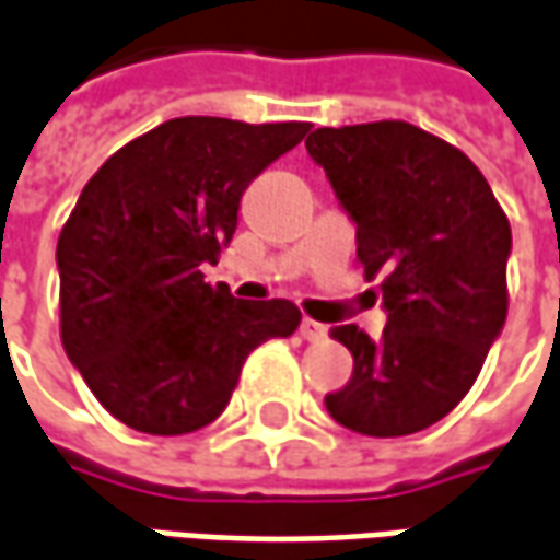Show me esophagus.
I'll return each instance as SVG.
<instances>
[{
    "label": "esophagus",
    "mask_w": 560,
    "mask_h": 560,
    "mask_svg": "<svg viewBox=\"0 0 560 560\" xmlns=\"http://www.w3.org/2000/svg\"><path fill=\"white\" fill-rule=\"evenodd\" d=\"M300 337H303V340H310V343H315V340H325V337H328V328H325L322 322L303 318V322H300Z\"/></svg>",
    "instance_id": "34e87169"
}]
</instances>
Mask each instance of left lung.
<instances>
[{
    "label": "left lung",
    "mask_w": 560,
    "mask_h": 560,
    "mask_svg": "<svg viewBox=\"0 0 560 560\" xmlns=\"http://www.w3.org/2000/svg\"><path fill=\"white\" fill-rule=\"evenodd\" d=\"M306 150L355 220L389 315L376 343L355 325L330 330L352 376L325 408L359 435H413L463 401L503 330L509 217L466 152L410 121L318 128Z\"/></svg>",
    "instance_id": "left-lung-1"
}]
</instances>
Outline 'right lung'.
Returning a JSON list of instances; mask_svg holds the SVG:
<instances>
[{"mask_svg": "<svg viewBox=\"0 0 560 560\" xmlns=\"http://www.w3.org/2000/svg\"><path fill=\"white\" fill-rule=\"evenodd\" d=\"M310 121L184 116L106 159L57 238L60 340L94 398L147 435H186L230 405L242 364L291 337V300L208 284L248 184Z\"/></svg>", "mask_w": 560, "mask_h": 560, "instance_id": "obj_1", "label": "right lung"}]
</instances>
